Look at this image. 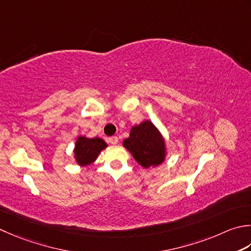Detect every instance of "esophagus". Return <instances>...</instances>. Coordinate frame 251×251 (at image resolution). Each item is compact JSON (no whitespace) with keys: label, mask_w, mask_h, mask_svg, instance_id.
<instances>
[{"label":"esophagus","mask_w":251,"mask_h":251,"mask_svg":"<svg viewBox=\"0 0 251 251\" xmlns=\"http://www.w3.org/2000/svg\"><path fill=\"white\" fill-rule=\"evenodd\" d=\"M109 142H110V144H112V145H116L117 142H119V138H117L116 136H112V137H110V138H109Z\"/></svg>","instance_id":"esophagus-1"}]
</instances>
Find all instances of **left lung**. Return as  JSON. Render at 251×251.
I'll use <instances>...</instances> for the list:
<instances>
[{"mask_svg": "<svg viewBox=\"0 0 251 251\" xmlns=\"http://www.w3.org/2000/svg\"><path fill=\"white\" fill-rule=\"evenodd\" d=\"M123 146L146 169L159 165L164 160V140L155 126L148 121L132 127L129 137L124 140Z\"/></svg>", "mask_w": 251, "mask_h": 251, "instance_id": "left-lung-1", "label": "left lung"}]
</instances>
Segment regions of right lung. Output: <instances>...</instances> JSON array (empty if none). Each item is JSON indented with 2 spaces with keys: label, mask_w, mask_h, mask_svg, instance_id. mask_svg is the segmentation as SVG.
Returning a JSON list of instances; mask_svg holds the SVG:
<instances>
[{
  "label": "right lung",
  "mask_w": 251,
  "mask_h": 251,
  "mask_svg": "<svg viewBox=\"0 0 251 251\" xmlns=\"http://www.w3.org/2000/svg\"><path fill=\"white\" fill-rule=\"evenodd\" d=\"M106 144L101 138H86L79 137L75 146V158L78 164L88 165L97 159L100 152L106 148Z\"/></svg>",
  "instance_id": "right-lung-1"
}]
</instances>
